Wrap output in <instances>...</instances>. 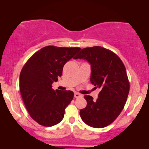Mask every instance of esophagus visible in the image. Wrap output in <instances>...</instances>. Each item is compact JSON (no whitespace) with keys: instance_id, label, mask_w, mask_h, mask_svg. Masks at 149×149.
<instances>
[{"instance_id":"1","label":"esophagus","mask_w":149,"mask_h":149,"mask_svg":"<svg viewBox=\"0 0 149 149\" xmlns=\"http://www.w3.org/2000/svg\"><path fill=\"white\" fill-rule=\"evenodd\" d=\"M81 97H82V95L79 94V93H74V97L76 98V99H78V98H80Z\"/></svg>"}]
</instances>
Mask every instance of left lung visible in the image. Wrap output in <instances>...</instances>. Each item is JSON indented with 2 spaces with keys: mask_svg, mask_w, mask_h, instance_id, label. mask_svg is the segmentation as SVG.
<instances>
[{
  "mask_svg": "<svg viewBox=\"0 0 149 149\" xmlns=\"http://www.w3.org/2000/svg\"><path fill=\"white\" fill-rule=\"evenodd\" d=\"M74 58L89 63L91 82L100 89L96 100L84 96L87 104L80 110V116L91 127H104L118 118L127 99L130 83L125 65L112 51L99 46L83 49Z\"/></svg>",
  "mask_w": 149,
  "mask_h": 149,
  "instance_id": "obj_1",
  "label": "left lung"
}]
</instances>
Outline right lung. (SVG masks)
Returning a JSON list of instances; mask_svg holds the SVG:
<instances>
[{"mask_svg": "<svg viewBox=\"0 0 149 149\" xmlns=\"http://www.w3.org/2000/svg\"><path fill=\"white\" fill-rule=\"evenodd\" d=\"M81 50L79 47L47 46L32 55L19 75V91L26 108L39 124L51 127L62 120L74 97L72 91H54V81L63 67Z\"/></svg>", "mask_w": 149, "mask_h": 149, "instance_id": "add662e5", "label": "right lung"}]
</instances>
